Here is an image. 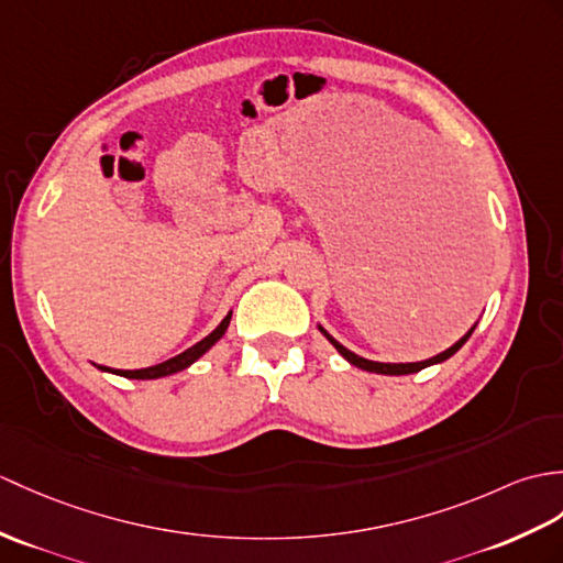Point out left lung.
Wrapping results in <instances>:
<instances>
[{"instance_id": "obj_1", "label": "left lung", "mask_w": 563, "mask_h": 563, "mask_svg": "<svg viewBox=\"0 0 563 563\" xmlns=\"http://www.w3.org/2000/svg\"><path fill=\"white\" fill-rule=\"evenodd\" d=\"M473 331H475V325L473 329H470L459 343L455 345H451L446 352H441V355H437V357H431V360H424V362H412V364H384V362H369V360H364V357H360V355H355V352H350L347 347H343L341 343L335 341V338H331L329 333H325L323 329H321V333L329 338V341L333 343V347L341 352V355L350 362V364H355V367H360V369H364V372H374V374H388V376H400V374H415V372H420V369H424V367H429V364H439V362H443V360H449L451 355H455V352H459L463 345H465V341L470 335H473Z\"/></svg>"}]
</instances>
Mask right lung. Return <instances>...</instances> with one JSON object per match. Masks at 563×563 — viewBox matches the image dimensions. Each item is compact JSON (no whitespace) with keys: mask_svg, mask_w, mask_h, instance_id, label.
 Masks as SVG:
<instances>
[{"mask_svg":"<svg viewBox=\"0 0 563 563\" xmlns=\"http://www.w3.org/2000/svg\"><path fill=\"white\" fill-rule=\"evenodd\" d=\"M230 317L232 313H228L225 319L220 321V325L218 329L213 331V333H208L201 343H196L194 347H189V350H185L181 352V355H177V357H173V360H167V362H161V364H155V367H148V369H134V372H129V369H108V367H100V369H104V372H114V374H120V376H126V378H161V376H169V374H177V372H181V369H187L191 362H196L199 360L203 352L211 347V345H216L220 338H222V333L228 331V325H230Z\"/></svg>","mask_w":563,"mask_h":563,"instance_id":"add662e5","label":"right lung"}]
</instances>
